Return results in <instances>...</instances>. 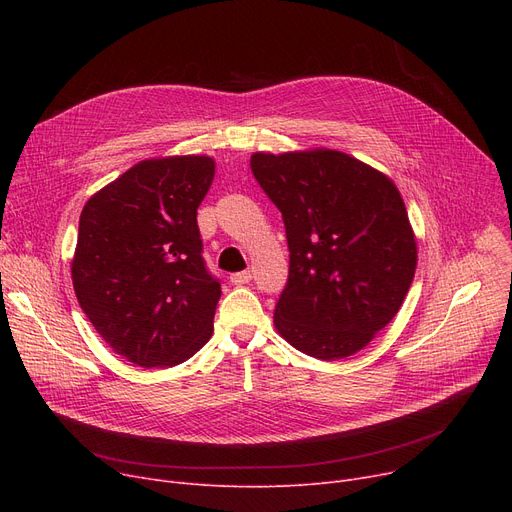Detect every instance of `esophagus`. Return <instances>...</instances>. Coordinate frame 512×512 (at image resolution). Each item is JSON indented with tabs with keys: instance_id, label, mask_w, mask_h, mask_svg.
<instances>
[{
	"instance_id": "34e87169",
	"label": "esophagus",
	"mask_w": 512,
	"mask_h": 512,
	"mask_svg": "<svg viewBox=\"0 0 512 512\" xmlns=\"http://www.w3.org/2000/svg\"><path fill=\"white\" fill-rule=\"evenodd\" d=\"M251 278H253L251 272H238V274H232V276H230V282L236 284V286H242V284H249Z\"/></svg>"
}]
</instances>
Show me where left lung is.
Instances as JSON below:
<instances>
[{
    "label": "left lung",
    "mask_w": 512,
    "mask_h": 512,
    "mask_svg": "<svg viewBox=\"0 0 512 512\" xmlns=\"http://www.w3.org/2000/svg\"><path fill=\"white\" fill-rule=\"evenodd\" d=\"M251 170L282 211L290 251L278 334L321 361L359 353L390 324L415 276L417 238L398 186L326 147L257 151Z\"/></svg>",
    "instance_id": "obj_1"
}]
</instances>
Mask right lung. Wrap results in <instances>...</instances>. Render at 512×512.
<instances>
[{"label": "right lung", "instance_id": "obj_1", "mask_svg": "<svg viewBox=\"0 0 512 512\" xmlns=\"http://www.w3.org/2000/svg\"><path fill=\"white\" fill-rule=\"evenodd\" d=\"M213 176L209 155L143 159L80 213L70 265L76 299L134 365L174 367L213 334L222 290L205 270L197 226Z\"/></svg>", "mask_w": 512, "mask_h": 512}]
</instances>
